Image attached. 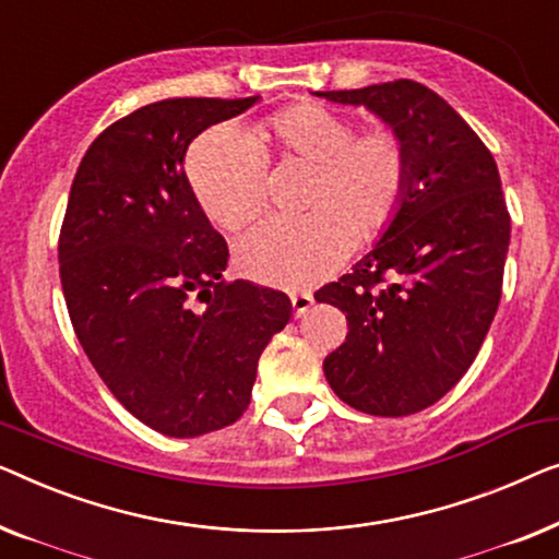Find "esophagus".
<instances>
[{
	"mask_svg": "<svg viewBox=\"0 0 559 559\" xmlns=\"http://www.w3.org/2000/svg\"><path fill=\"white\" fill-rule=\"evenodd\" d=\"M313 306V296L309 290H298V294H290V309H294V317H304Z\"/></svg>",
	"mask_w": 559,
	"mask_h": 559,
	"instance_id": "obj_1",
	"label": "esophagus"
}]
</instances>
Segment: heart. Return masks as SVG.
Here are the masks:
<instances>
[{"label": "heart", "instance_id": "heart-1", "mask_svg": "<svg viewBox=\"0 0 559 559\" xmlns=\"http://www.w3.org/2000/svg\"><path fill=\"white\" fill-rule=\"evenodd\" d=\"M269 146L281 162L309 167L304 219H265L238 242L240 271L253 281L306 288L369 242L403 210L411 185V148L390 126L355 131L349 116L321 104H294L258 123L250 139L217 126L194 141L187 179L212 223L242 230L265 207Z\"/></svg>", "mask_w": 559, "mask_h": 559}]
</instances>
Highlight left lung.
<instances>
[{
	"mask_svg": "<svg viewBox=\"0 0 559 559\" xmlns=\"http://www.w3.org/2000/svg\"><path fill=\"white\" fill-rule=\"evenodd\" d=\"M367 106L411 148L403 210L347 276L313 298L347 313L324 374L355 411L403 418L466 374L499 309L509 210L497 162L443 98L415 81L324 91Z\"/></svg>",
	"mask_w": 559,
	"mask_h": 559,
	"instance_id": "obj_1",
	"label": "left lung"
}]
</instances>
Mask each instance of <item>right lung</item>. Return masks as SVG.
I'll list each match as a JSON object with an SVG mask.
<instances>
[{
  "instance_id": "add662e5",
  "label": "right lung",
  "mask_w": 559,
  "mask_h": 559,
  "mask_svg": "<svg viewBox=\"0 0 559 559\" xmlns=\"http://www.w3.org/2000/svg\"><path fill=\"white\" fill-rule=\"evenodd\" d=\"M250 98H167L123 116L85 152L60 227V283L75 336L144 426L194 438L246 413L258 359L290 319L281 290L225 281L185 154Z\"/></svg>"
}]
</instances>
